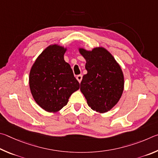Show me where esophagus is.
<instances>
[{
  "instance_id": "esophagus-1",
  "label": "esophagus",
  "mask_w": 158,
  "mask_h": 158,
  "mask_svg": "<svg viewBox=\"0 0 158 158\" xmlns=\"http://www.w3.org/2000/svg\"><path fill=\"white\" fill-rule=\"evenodd\" d=\"M76 79L77 80V81H78L79 82H81L82 79V75H77V76H76Z\"/></svg>"
}]
</instances>
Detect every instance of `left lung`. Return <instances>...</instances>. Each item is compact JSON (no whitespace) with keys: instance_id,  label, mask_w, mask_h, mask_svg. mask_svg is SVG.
Masks as SVG:
<instances>
[{"instance_id":"left-lung-1","label":"left lung","mask_w":158,"mask_h":158,"mask_svg":"<svg viewBox=\"0 0 158 158\" xmlns=\"http://www.w3.org/2000/svg\"><path fill=\"white\" fill-rule=\"evenodd\" d=\"M80 52L86 60L85 69L87 71L81 82V92L93 110L107 112L118 103L122 95V70L104 48H95L92 51L80 48Z\"/></svg>"}]
</instances>
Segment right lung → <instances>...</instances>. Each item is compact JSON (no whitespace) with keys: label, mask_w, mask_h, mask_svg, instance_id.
<instances>
[{"label":"right lung","mask_w":158,"mask_h":158,"mask_svg":"<svg viewBox=\"0 0 158 158\" xmlns=\"http://www.w3.org/2000/svg\"><path fill=\"white\" fill-rule=\"evenodd\" d=\"M66 48L51 45L41 52L30 72L32 95L41 108L49 112L60 110L80 88L71 66L64 60Z\"/></svg>","instance_id":"add662e5"}]
</instances>
